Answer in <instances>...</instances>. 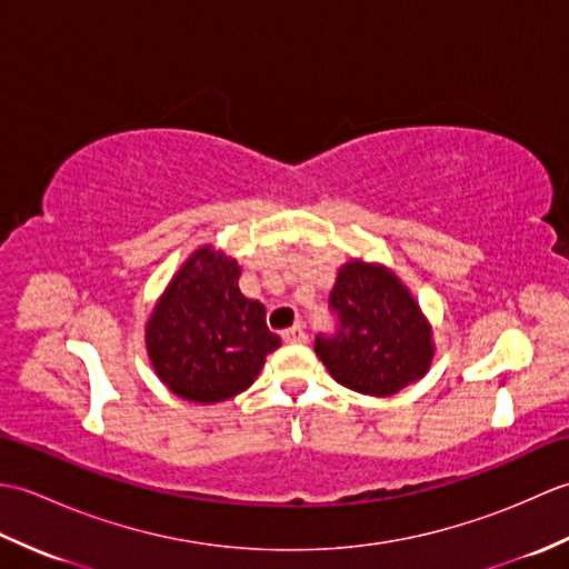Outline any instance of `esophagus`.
<instances>
[{"mask_svg": "<svg viewBox=\"0 0 569 569\" xmlns=\"http://www.w3.org/2000/svg\"><path fill=\"white\" fill-rule=\"evenodd\" d=\"M283 342H288V345H296V342H306L308 340V335H306V330L300 328V325H293V328H288V330H283Z\"/></svg>", "mask_w": 569, "mask_h": 569, "instance_id": "obj_1", "label": "esophagus"}]
</instances>
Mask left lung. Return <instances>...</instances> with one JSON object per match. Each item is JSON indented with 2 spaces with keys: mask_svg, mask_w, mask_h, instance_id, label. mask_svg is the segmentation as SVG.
<instances>
[{
  "mask_svg": "<svg viewBox=\"0 0 569 569\" xmlns=\"http://www.w3.org/2000/svg\"><path fill=\"white\" fill-rule=\"evenodd\" d=\"M330 306L340 332L318 337L316 355L347 389L386 398L430 371L432 325L389 266L349 259L337 271Z\"/></svg>",
  "mask_w": 569,
  "mask_h": 569,
  "instance_id": "obj_1",
  "label": "left lung"
}]
</instances>
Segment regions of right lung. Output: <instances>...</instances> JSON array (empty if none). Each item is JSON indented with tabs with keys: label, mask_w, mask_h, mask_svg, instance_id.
I'll use <instances>...</instances> for the list:
<instances>
[{
	"label": "right lung",
	"mask_w": 569,
	"mask_h": 569,
	"mask_svg": "<svg viewBox=\"0 0 569 569\" xmlns=\"http://www.w3.org/2000/svg\"><path fill=\"white\" fill-rule=\"evenodd\" d=\"M241 266L212 244L180 263L147 320L149 361L168 391L190 403H220L257 381L281 337L266 308L241 296Z\"/></svg>",
	"instance_id": "obj_1"
}]
</instances>
